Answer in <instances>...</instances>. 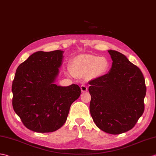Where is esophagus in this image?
I'll return each mask as SVG.
<instances>
[{
	"label": "esophagus",
	"instance_id": "1",
	"mask_svg": "<svg viewBox=\"0 0 156 156\" xmlns=\"http://www.w3.org/2000/svg\"><path fill=\"white\" fill-rule=\"evenodd\" d=\"M80 88H81L82 92H86L87 90H88V87H87V86H86V85H84V84H82V85L81 86V87H80Z\"/></svg>",
	"mask_w": 156,
	"mask_h": 156
}]
</instances>
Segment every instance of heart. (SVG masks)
<instances>
[{
	"label": "heart",
	"mask_w": 156,
	"mask_h": 156,
	"mask_svg": "<svg viewBox=\"0 0 156 156\" xmlns=\"http://www.w3.org/2000/svg\"><path fill=\"white\" fill-rule=\"evenodd\" d=\"M110 67L109 61L105 57H98L92 54L80 55L72 60L70 71L76 76L99 77L105 74Z\"/></svg>",
	"instance_id": "heart-1"
}]
</instances>
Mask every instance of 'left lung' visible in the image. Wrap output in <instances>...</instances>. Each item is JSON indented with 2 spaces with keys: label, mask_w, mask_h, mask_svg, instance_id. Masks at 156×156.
Wrapping results in <instances>:
<instances>
[{
  "label": "left lung",
  "mask_w": 156,
  "mask_h": 156,
  "mask_svg": "<svg viewBox=\"0 0 156 156\" xmlns=\"http://www.w3.org/2000/svg\"><path fill=\"white\" fill-rule=\"evenodd\" d=\"M108 52L113 61L109 73L88 82L90 111L98 128L115 135L132 129L142 116L146 86L138 67L120 52Z\"/></svg>",
  "instance_id": "left-lung-1"
}]
</instances>
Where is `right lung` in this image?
Here are the masks:
<instances>
[{"label":"right lung","mask_w":156,"mask_h":156,"mask_svg":"<svg viewBox=\"0 0 156 156\" xmlns=\"http://www.w3.org/2000/svg\"><path fill=\"white\" fill-rule=\"evenodd\" d=\"M63 51H38L17 68L12 84V106L25 127L38 133L52 132L66 121L72 104L80 96L77 84H54Z\"/></svg>","instance_id":"obj_1"}]
</instances>
